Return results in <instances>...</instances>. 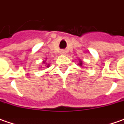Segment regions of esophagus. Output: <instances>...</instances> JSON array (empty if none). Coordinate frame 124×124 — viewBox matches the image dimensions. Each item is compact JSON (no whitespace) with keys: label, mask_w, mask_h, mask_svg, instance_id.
Wrapping results in <instances>:
<instances>
[{"label":"esophagus","mask_w":124,"mask_h":124,"mask_svg":"<svg viewBox=\"0 0 124 124\" xmlns=\"http://www.w3.org/2000/svg\"><path fill=\"white\" fill-rule=\"evenodd\" d=\"M66 51L65 50H61V54L62 55L66 54Z\"/></svg>","instance_id":"34e87169"}]
</instances>
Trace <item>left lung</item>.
<instances>
[{"instance_id":"left-lung-1","label":"left lung","mask_w":124,"mask_h":124,"mask_svg":"<svg viewBox=\"0 0 124 124\" xmlns=\"http://www.w3.org/2000/svg\"><path fill=\"white\" fill-rule=\"evenodd\" d=\"M80 65H81V64H82V63H80Z\"/></svg>"}]
</instances>
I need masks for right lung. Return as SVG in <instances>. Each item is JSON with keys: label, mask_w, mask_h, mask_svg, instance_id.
I'll return each instance as SVG.
<instances>
[{"label": "right lung", "mask_w": 124, "mask_h": 124, "mask_svg": "<svg viewBox=\"0 0 124 124\" xmlns=\"http://www.w3.org/2000/svg\"><path fill=\"white\" fill-rule=\"evenodd\" d=\"M43 63H45V61H44V62H43ZM47 66H49V65H47Z\"/></svg>", "instance_id": "right-lung-1"}]
</instances>
